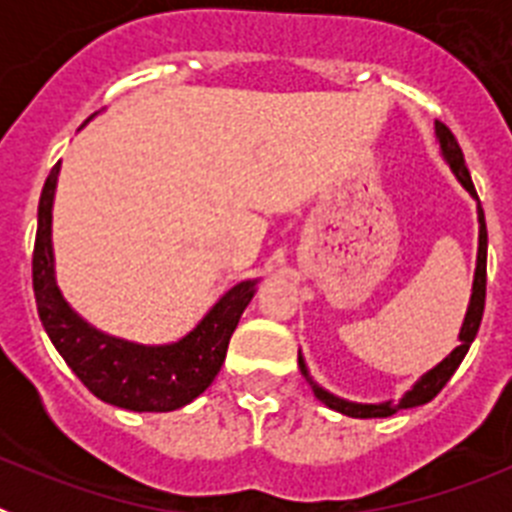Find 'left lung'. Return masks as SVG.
<instances>
[{
    "label": "left lung",
    "mask_w": 512,
    "mask_h": 512,
    "mask_svg": "<svg viewBox=\"0 0 512 512\" xmlns=\"http://www.w3.org/2000/svg\"><path fill=\"white\" fill-rule=\"evenodd\" d=\"M436 140L438 146H441V156L443 161L451 166L454 176L459 179V184L472 194L474 200H477V220H479V248H477V269H474V284H472V297H469V307L467 315H464V323H461L459 330V346L451 351L441 364H436L431 372H425L418 382L410 387L405 395L400 397L397 402L384 400V402H351L343 400V397L333 395L325 387H320L315 379L310 377V369H307L305 359L302 354H297V364H300L302 377L307 379V384L312 387L315 397H318L323 405H328L330 410H336V413L348 415V418H387V415H395L400 410L408 408H418V405H425V402H431L438 392L446 387V382L451 379V374L459 369V364L467 356L469 346H472L474 336H477L479 323H482V312H485V289H487V225H485V212H482V205H479L477 189L472 184V176H469L467 164H464V153H461L459 143H456L454 133H451L443 122H436Z\"/></svg>",
    "instance_id": "left-lung-1"
}]
</instances>
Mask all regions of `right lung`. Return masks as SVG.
Returning <instances> with one entry per match:
<instances>
[{
	"mask_svg": "<svg viewBox=\"0 0 512 512\" xmlns=\"http://www.w3.org/2000/svg\"><path fill=\"white\" fill-rule=\"evenodd\" d=\"M61 161L45 179L38 205L33 251V289L43 328L71 372L92 395L133 413H169L184 408L212 384L243 310L259 279L238 282L207 310L205 318L174 343L146 346L94 328L66 302L56 284L53 259V197Z\"/></svg>",
	"mask_w": 512,
	"mask_h": 512,
	"instance_id": "add662e5",
	"label": "right lung"
}]
</instances>
